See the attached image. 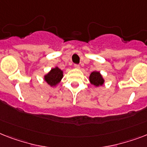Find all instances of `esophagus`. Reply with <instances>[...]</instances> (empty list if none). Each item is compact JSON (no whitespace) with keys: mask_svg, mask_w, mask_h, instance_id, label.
<instances>
[{"mask_svg":"<svg viewBox=\"0 0 147 147\" xmlns=\"http://www.w3.org/2000/svg\"><path fill=\"white\" fill-rule=\"evenodd\" d=\"M74 67L76 69H79V68H80V65H77V64H75V65H74Z\"/></svg>","mask_w":147,"mask_h":147,"instance_id":"obj_1","label":"esophagus"}]
</instances>
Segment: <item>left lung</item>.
Returning a JSON list of instances; mask_svg holds the SVG:
<instances>
[{
  "label": "left lung",
  "mask_w": 147,
  "mask_h": 147,
  "mask_svg": "<svg viewBox=\"0 0 147 147\" xmlns=\"http://www.w3.org/2000/svg\"><path fill=\"white\" fill-rule=\"evenodd\" d=\"M89 80L92 84L96 86H101L104 83V79L102 78L100 73L97 72V71H94L91 74L90 76H89Z\"/></svg>",
  "instance_id": "1"
}]
</instances>
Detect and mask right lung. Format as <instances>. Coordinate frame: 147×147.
<instances>
[{"label": "right lung", "instance_id": "right-lung-1", "mask_svg": "<svg viewBox=\"0 0 147 147\" xmlns=\"http://www.w3.org/2000/svg\"><path fill=\"white\" fill-rule=\"evenodd\" d=\"M63 77V72L59 67H55L51 70L50 72L45 76V80L50 86H55L59 83Z\"/></svg>", "mask_w": 147, "mask_h": 147}]
</instances>
